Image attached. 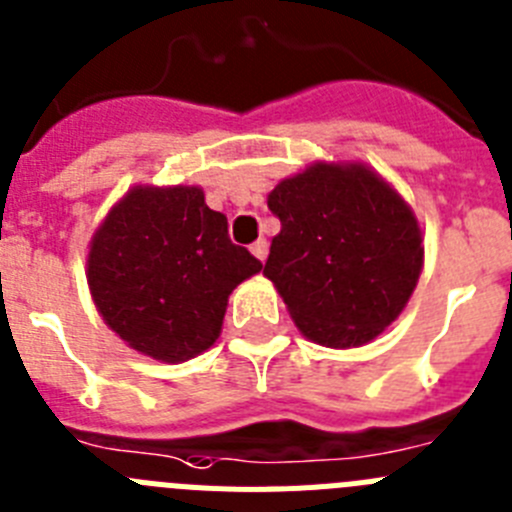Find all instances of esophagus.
I'll list each match as a JSON object with an SVG mask.
<instances>
[{"mask_svg":"<svg viewBox=\"0 0 512 512\" xmlns=\"http://www.w3.org/2000/svg\"><path fill=\"white\" fill-rule=\"evenodd\" d=\"M250 252L257 257V260L265 262V257H268V242H265V239H257V242L250 247Z\"/></svg>","mask_w":512,"mask_h":512,"instance_id":"34e87169","label":"esophagus"}]
</instances>
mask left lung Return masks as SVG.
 <instances>
[{
  "label": "left lung",
  "mask_w": 512,
  "mask_h": 512,
  "mask_svg": "<svg viewBox=\"0 0 512 512\" xmlns=\"http://www.w3.org/2000/svg\"><path fill=\"white\" fill-rule=\"evenodd\" d=\"M281 219L262 273L301 335L327 348L366 345L402 314L422 270L415 213L361 162H317L268 195Z\"/></svg>",
  "instance_id": "1"
}]
</instances>
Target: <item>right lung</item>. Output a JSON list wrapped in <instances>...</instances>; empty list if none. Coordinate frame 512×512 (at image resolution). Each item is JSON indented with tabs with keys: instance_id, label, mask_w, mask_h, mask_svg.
Masks as SVG:
<instances>
[{
	"instance_id": "obj_1",
	"label": "right lung",
	"mask_w": 512,
	"mask_h": 512,
	"mask_svg": "<svg viewBox=\"0 0 512 512\" xmlns=\"http://www.w3.org/2000/svg\"><path fill=\"white\" fill-rule=\"evenodd\" d=\"M195 185H136L90 242L87 283L105 324L154 361L182 363L219 340L229 293L262 262L231 244Z\"/></svg>"
}]
</instances>
